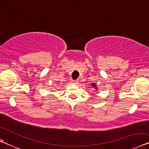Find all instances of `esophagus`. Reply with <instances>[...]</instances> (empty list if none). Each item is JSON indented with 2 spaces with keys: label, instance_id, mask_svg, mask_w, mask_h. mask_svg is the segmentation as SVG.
I'll return each mask as SVG.
<instances>
[{
  "label": "esophagus",
  "instance_id": "34e87169",
  "mask_svg": "<svg viewBox=\"0 0 149 149\" xmlns=\"http://www.w3.org/2000/svg\"><path fill=\"white\" fill-rule=\"evenodd\" d=\"M71 83L76 85V84L78 83V81H77V80H72V81H71Z\"/></svg>",
  "mask_w": 149,
  "mask_h": 149
}]
</instances>
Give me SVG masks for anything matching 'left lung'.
Masks as SVG:
<instances>
[{
  "label": "left lung",
  "mask_w": 149,
  "mask_h": 149,
  "mask_svg": "<svg viewBox=\"0 0 149 149\" xmlns=\"http://www.w3.org/2000/svg\"><path fill=\"white\" fill-rule=\"evenodd\" d=\"M91 86H92V87H93L94 89H95V90H97V89H98V87H97V85H96V83H91Z\"/></svg>",
  "instance_id": "left-lung-1"
}]
</instances>
